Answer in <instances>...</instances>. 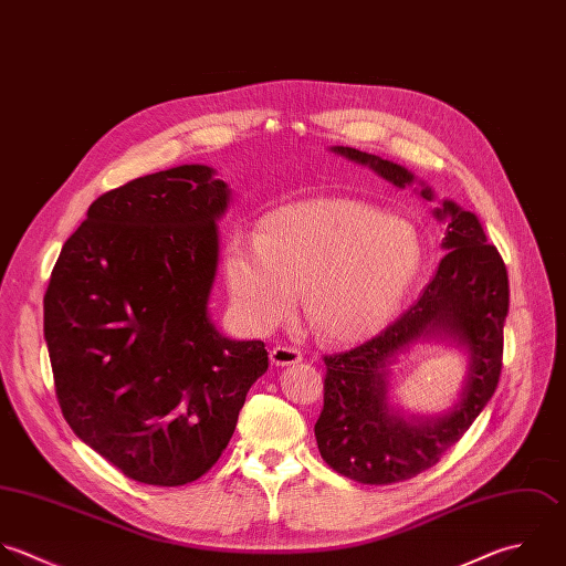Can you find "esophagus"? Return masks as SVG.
Returning a JSON list of instances; mask_svg holds the SVG:
<instances>
[{
    "label": "esophagus",
    "mask_w": 566,
    "mask_h": 566,
    "mask_svg": "<svg viewBox=\"0 0 566 566\" xmlns=\"http://www.w3.org/2000/svg\"><path fill=\"white\" fill-rule=\"evenodd\" d=\"M302 361V353L293 346H275L271 350V364L273 366H293Z\"/></svg>",
    "instance_id": "esophagus-1"
}]
</instances>
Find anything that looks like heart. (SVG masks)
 Returning <instances> with one entry per match:
<instances>
[{
    "label": "heart",
    "mask_w": 566,
    "mask_h": 566,
    "mask_svg": "<svg viewBox=\"0 0 566 566\" xmlns=\"http://www.w3.org/2000/svg\"><path fill=\"white\" fill-rule=\"evenodd\" d=\"M426 260L415 222L353 198H311L273 209L258 238L238 233L224 251L227 289L253 333L280 326L297 306L331 342H364L399 313Z\"/></svg>",
    "instance_id": "heart-1"
}]
</instances>
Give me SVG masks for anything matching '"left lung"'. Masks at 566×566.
Segmentation results:
<instances>
[{"instance_id": "left-lung-1", "label": "left lung", "mask_w": 566, "mask_h": 566, "mask_svg": "<svg viewBox=\"0 0 566 566\" xmlns=\"http://www.w3.org/2000/svg\"><path fill=\"white\" fill-rule=\"evenodd\" d=\"M333 154L370 167L399 189L434 200L432 187L406 167L353 147ZM448 251L421 300L379 337L326 357L324 410L315 423L322 459L364 485L408 481L437 465L492 399L503 366V326L510 311L507 269L472 211L443 200ZM448 340L467 353V379L455 403L439 416H406L389 399V366L415 343Z\"/></svg>"}]
</instances>
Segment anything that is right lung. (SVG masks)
<instances>
[{
    "instance_id": "1",
    "label": "right lung",
    "mask_w": 566,
    "mask_h": 566,
    "mask_svg": "<svg viewBox=\"0 0 566 566\" xmlns=\"http://www.w3.org/2000/svg\"><path fill=\"white\" fill-rule=\"evenodd\" d=\"M231 189L207 165L98 196L65 240L43 337L72 432L127 479L178 488L224 452L264 342L224 337L209 297Z\"/></svg>"
}]
</instances>
